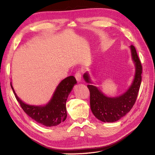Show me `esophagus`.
Instances as JSON below:
<instances>
[{
	"instance_id": "obj_1",
	"label": "esophagus",
	"mask_w": 155,
	"mask_h": 155,
	"mask_svg": "<svg viewBox=\"0 0 155 155\" xmlns=\"http://www.w3.org/2000/svg\"><path fill=\"white\" fill-rule=\"evenodd\" d=\"M81 73H80V71H78L75 74V78H76V80L77 82H81Z\"/></svg>"
}]
</instances>
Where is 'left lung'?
Instances as JSON below:
<instances>
[{"mask_svg":"<svg viewBox=\"0 0 155 155\" xmlns=\"http://www.w3.org/2000/svg\"><path fill=\"white\" fill-rule=\"evenodd\" d=\"M132 60L135 67L134 81L127 91L119 96H107L93 84L88 73L83 75L84 81L88 83L91 109L94 116L103 122H115L125 116L134 106L141 83L142 65L136 49L130 46Z\"/></svg>","mask_w":155,"mask_h":155,"instance_id":"8db88e82","label":"left lung"}]
</instances>
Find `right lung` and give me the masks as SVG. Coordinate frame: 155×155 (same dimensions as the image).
I'll list each match as a JSON object with an SVG mask.
<instances>
[{"mask_svg": "<svg viewBox=\"0 0 155 155\" xmlns=\"http://www.w3.org/2000/svg\"><path fill=\"white\" fill-rule=\"evenodd\" d=\"M76 84L77 81L73 76L65 78L57 86L52 98L48 104L44 106H34L27 104L21 100L14 91L12 82H10L16 98L21 108L31 119L47 127L56 126L66 120V102Z\"/></svg>", "mask_w": 155, "mask_h": 155, "instance_id": "add662e5", "label": "right lung"}]
</instances>
